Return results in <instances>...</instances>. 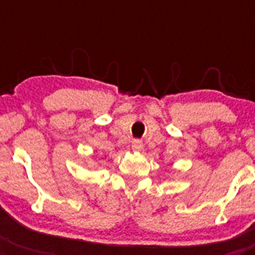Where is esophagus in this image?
Here are the masks:
<instances>
[{
	"mask_svg": "<svg viewBox=\"0 0 255 255\" xmlns=\"http://www.w3.org/2000/svg\"><path fill=\"white\" fill-rule=\"evenodd\" d=\"M143 148V143L140 140H133L132 143V149L134 151H140Z\"/></svg>",
	"mask_w": 255,
	"mask_h": 255,
	"instance_id": "1",
	"label": "esophagus"
}]
</instances>
